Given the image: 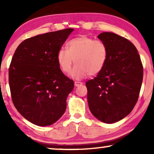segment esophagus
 I'll list each match as a JSON object with an SVG mask.
<instances>
[{"mask_svg": "<svg viewBox=\"0 0 154 154\" xmlns=\"http://www.w3.org/2000/svg\"><path fill=\"white\" fill-rule=\"evenodd\" d=\"M83 85V83H81V82H79V81H75L74 82V85L75 87H79V86Z\"/></svg>", "mask_w": 154, "mask_h": 154, "instance_id": "obj_1", "label": "esophagus"}]
</instances>
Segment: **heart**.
<instances>
[{
	"mask_svg": "<svg viewBox=\"0 0 154 154\" xmlns=\"http://www.w3.org/2000/svg\"><path fill=\"white\" fill-rule=\"evenodd\" d=\"M67 50L58 51L57 62L63 73L70 72L73 64L75 66L71 76L81 80L88 75H96L104 68L108 59V49L104 42L87 35L74 38L66 44Z\"/></svg>",
	"mask_w": 154,
	"mask_h": 154,
	"instance_id": "obj_1",
	"label": "heart"
}]
</instances>
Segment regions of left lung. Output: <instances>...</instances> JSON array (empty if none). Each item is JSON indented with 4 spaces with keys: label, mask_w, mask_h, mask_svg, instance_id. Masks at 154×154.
Here are the masks:
<instances>
[{
    "label": "left lung",
    "mask_w": 154,
    "mask_h": 154,
    "mask_svg": "<svg viewBox=\"0 0 154 154\" xmlns=\"http://www.w3.org/2000/svg\"><path fill=\"white\" fill-rule=\"evenodd\" d=\"M97 38L106 44L108 59L104 68L86 82L90 110L106 123L121 121L137 102L143 80V66L137 50L125 38L103 32Z\"/></svg>",
    "instance_id": "left-lung-1"
}]
</instances>
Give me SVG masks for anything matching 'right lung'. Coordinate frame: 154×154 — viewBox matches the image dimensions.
I'll use <instances>...</instances> for the list:
<instances>
[{"label": "right lung", "mask_w": 154, "mask_h": 154, "mask_svg": "<svg viewBox=\"0 0 154 154\" xmlns=\"http://www.w3.org/2000/svg\"><path fill=\"white\" fill-rule=\"evenodd\" d=\"M73 31L66 29L29 38L14 52L9 68L12 100L24 119L48 126L60 119L73 81L57 62L58 51Z\"/></svg>", "instance_id": "add662e5"}]
</instances>
